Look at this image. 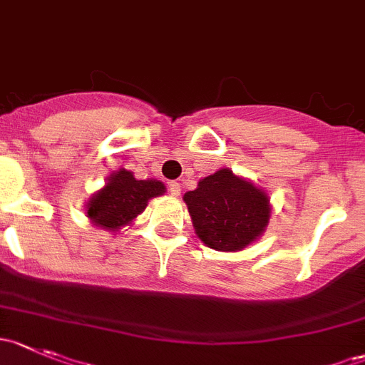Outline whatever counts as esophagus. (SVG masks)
Listing matches in <instances>:
<instances>
[{"label":"esophagus","instance_id":"esophagus-1","mask_svg":"<svg viewBox=\"0 0 365 365\" xmlns=\"http://www.w3.org/2000/svg\"><path fill=\"white\" fill-rule=\"evenodd\" d=\"M168 189H169V192H171V196H180V192H182V189H180V183H176V182H169L168 183Z\"/></svg>","mask_w":365,"mask_h":365}]
</instances>
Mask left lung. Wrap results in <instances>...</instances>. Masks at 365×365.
<instances>
[{"instance_id":"obj_1","label":"left lung","mask_w":365,"mask_h":365,"mask_svg":"<svg viewBox=\"0 0 365 365\" xmlns=\"http://www.w3.org/2000/svg\"><path fill=\"white\" fill-rule=\"evenodd\" d=\"M183 201L200 240L215 251H242L263 235L270 220L267 192L227 168L200 180Z\"/></svg>"}]
</instances>
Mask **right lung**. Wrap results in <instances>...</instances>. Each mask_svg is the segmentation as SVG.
I'll use <instances>...</instances> for the list:
<instances>
[{
    "label": "right lung",
    "instance_id": "1",
    "mask_svg": "<svg viewBox=\"0 0 365 365\" xmlns=\"http://www.w3.org/2000/svg\"><path fill=\"white\" fill-rule=\"evenodd\" d=\"M165 185L159 180H135L127 169L113 173L108 183L90 197L86 217L95 226L116 233L143 213L152 197L162 196Z\"/></svg>",
    "mask_w": 365,
    "mask_h": 365
}]
</instances>
